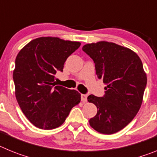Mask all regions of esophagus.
<instances>
[{"instance_id":"obj_1","label":"esophagus","mask_w":157,"mask_h":157,"mask_svg":"<svg viewBox=\"0 0 157 157\" xmlns=\"http://www.w3.org/2000/svg\"><path fill=\"white\" fill-rule=\"evenodd\" d=\"M81 100L82 102H86L87 101V94H81Z\"/></svg>"}]
</instances>
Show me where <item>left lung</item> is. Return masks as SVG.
<instances>
[{"instance_id": "obj_1", "label": "left lung", "mask_w": 157, "mask_h": 157, "mask_svg": "<svg viewBox=\"0 0 157 157\" xmlns=\"http://www.w3.org/2000/svg\"><path fill=\"white\" fill-rule=\"evenodd\" d=\"M82 50L92 58L96 74L106 85L103 97L87 98L98 108L90 125L101 134H114L128 125L141 108L147 84L142 62L134 51L113 42L86 44Z\"/></svg>"}]
</instances>
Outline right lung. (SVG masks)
<instances>
[{"instance_id": "1", "label": "right lung", "mask_w": 157, "mask_h": 157, "mask_svg": "<svg viewBox=\"0 0 157 157\" xmlns=\"http://www.w3.org/2000/svg\"><path fill=\"white\" fill-rule=\"evenodd\" d=\"M80 45L78 41L41 37L18 53L13 71L16 98L23 114L37 128L52 130L61 126L81 101L78 91L56 86L54 81L56 71H63L66 59Z\"/></svg>"}]
</instances>
